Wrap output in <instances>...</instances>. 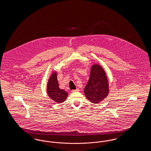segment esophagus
<instances>
[{
	"label": "esophagus",
	"mask_w": 151,
	"mask_h": 151,
	"mask_svg": "<svg viewBox=\"0 0 151 151\" xmlns=\"http://www.w3.org/2000/svg\"><path fill=\"white\" fill-rule=\"evenodd\" d=\"M79 88H77V89H74V90H72V91H71V92H79Z\"/></svg>",
	"instance_id": "34e87169"
}]
</instances>
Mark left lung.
Returning <instances> with one entry per match:
<instances>
[{
	"label": "left lung",
	"instance_id": "obj_1",
	"mask_svg": "<svg viewBox=\"0 0 151 151\" xmlns=\"http://www.w3.org/2000/svg\"><path fill=\"white\" fill-rule=\"evenodd\" d=\"M108 78L104 68L98 64H94L91 68L89 79L84 92L86 99L93 104L104 100L109 93Z\"/></svg>",
	"mask_w": 151,
	"mask_h": 151
}]
</instances>
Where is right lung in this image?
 Masks as SVG:
<instances>
[{"label": "right lung", "instance_id": "right-lung-1", "mask_svg": "<svg viewBox=\"0 0 151 151\" xmlns=\"http://www.w3.org/2000/svg\"><path fill=\"white\" fill-rule=\"evenodd\" d=\"M47 93L49 97L55 103H62L65 101L68 94L64 89L59 87L57 80V72L54 71L48 80L47 84Z\"/></svg>", "mask_w": 151, "mask_h": 151}]
</instances>
